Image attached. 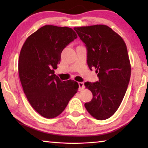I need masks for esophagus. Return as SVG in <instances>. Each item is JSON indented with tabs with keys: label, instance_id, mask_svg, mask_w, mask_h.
I'll list each match as a JSON object with an SVG mask.
<instances>
[{
	"label": "esophagus",
	"instance_id": "34e87169",
	"mask_svg": "<svg viewBox=\"0 0 148 148\" xmlns=\"http://www.w3.org/2000/svg\"><path fill=\"white\" fill-rule=\"evenodd\" d=\"M78 84H79V90H83L85 88V86L84 85V83L83 82H79Z\"/></svg>",
	"mask_w": 148,
	"mask_h": 148
}]
</instances>
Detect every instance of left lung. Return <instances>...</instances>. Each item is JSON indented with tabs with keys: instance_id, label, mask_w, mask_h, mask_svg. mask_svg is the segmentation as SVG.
I'll return each instance as SVG.
<instances>
[{
	"instance_id": "obj_1",
	"label": "left lung",
	"mask_w": 148,
	"mask_h": 148,
	"mask_svg": "<svg viewBox=\"0 0 148 148\" xmlns=\"http://www.w3.org/2000/svg\"><path fill=\"white\" fill-rule=\"evenodd\" d=\"M87 49V64L95 68L99 80L84 83L93 94L84 106L93 118L104 120L120 106L130 81L131 66L126 44L105 25L74 27Z\"/></svg>"
}]
</instances>
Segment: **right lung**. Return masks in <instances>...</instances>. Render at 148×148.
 I'll list each match as a JSON object with an SVG mask.
<instances>
[{"instance_id":"1","label":"right lung","mask_w":148,"mask_h":148,"mask_svg":"<svg viewBox=\"0 0 148 148\" xmlns=\"http://www.w3.org/2000/svg\"><path fill=\"white\" fill-rule=\"evenodd\" d=\"M77 37L71 28L45 25L31 34L21 48L18 73L23 92L34 109L46 118L60 114L77 92L76 81H62L54 71L63 49Z\"/></svg>"}]
</instances>
